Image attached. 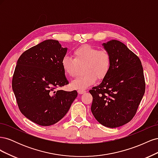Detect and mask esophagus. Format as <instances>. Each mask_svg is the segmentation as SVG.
<instances>
[{
  "instance_id": "1",
  "label": "esophagus",
  "mask_w": 158,
  "mask_h": 158,
  "mask_svg": "<svg viewBox=\"0 0 158 158\" xmlns=\"http://www.w3.org/2000/svg\"><path fill=\"white\" fill-rule=\"evenodd\" d=\"M78 94H83L86 92V91L84 90V89H78Z\"/></svg>"
}]
</instances>
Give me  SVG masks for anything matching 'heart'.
Here are the masks:
<instances>
[{
    "instance_id": "heart-1",
    "label": "heart",
    "mask_w": 158,
    "mask_h": 158,
    "mask_svg": "<svg viewBox=\"0 0 158 158\" xmlns=\"http://www.w3.org/2000/svg\"><path fill=\"white\" fill-rule=\"evenodd\" d=\"M73 54L74 59L64 56L61 60V66L64 73L70 77L76 76L78 66L84 64V74L71 82L70 85L73 88H86L94 84L97 78L102 80L109 73L111 60L107 51L84 45L76 49Z\"/></svg>"
}]
</instances>
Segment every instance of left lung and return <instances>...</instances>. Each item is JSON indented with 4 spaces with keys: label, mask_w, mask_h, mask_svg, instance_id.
Masks as SVG:
<instances>
[{
    "label": "left lung",
    "mask_w": 158,
    "mask_h": 158,
    "mask_svg": "<svg viewBox=\"0 0 158 158\" xmlns=\"http://www.w3.org/2000/svg\"><path fill=\"white\" fill-rule=\"evenodd\" d=\"M111 56L109 73L89 92L93 97L91 111L95 119L109 128L132 120L145 92L142 63L132 51L117 40L103 44Z\"/></svg>",
    "instance_id": "left-lung-1"
}]
</instances>
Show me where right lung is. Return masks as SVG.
I'll return each instance as SVG.
<instances>
[{
    "label": "right lung",
    "instance_id": "add662e5",
    "mask_svg": "<svg viewBox=\"0 0 158 158\" xmlns=\"http://www.w3.org/2000/svg\"><path fill=\"white\" fill-rule=\"evenodd\" d=\"M66 52L59 41L48 40L23 52L17 61L12 85L19 109L39 125L59 121L78 95L76 90H55L69 84L61 66Z\"/></svg>",
    "mask_w": 158,
    "mask_h": 158
}]
</instances>
